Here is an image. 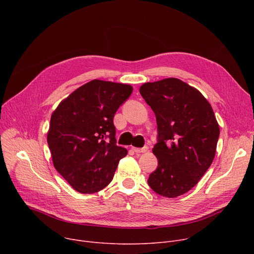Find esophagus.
Instances as JSON below:
<instances>
[{
  "mask_svg": "<svg viewBox=\"0 0 254 254\" xmlns=\"http://www.w3.org/2000/svg\"><path fill=\"white\" fill-rule=\"evenodd\" d=\"M132 150H134V152H136L137 154H139V153H143V152H146L148 150V147H143V148H137V147H132Z\"/></svg>",
  "mask_w": 254,
  "mask_h": 254,
  "instance_id": "obj_1",
  "label": "esophagus"
}]
</instances>
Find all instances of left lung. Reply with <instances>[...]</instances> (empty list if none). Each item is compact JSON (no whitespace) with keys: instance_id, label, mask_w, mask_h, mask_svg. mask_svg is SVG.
I'll return each mask as SVG.
<instances>
[{"instance_id":"left-lung-1","label":"left lung","mask_w":254,"mask_h":254,"mask_svg":"<svg viewBox=\"0 0 254 254\" xmlns=\"http://www.w3.org/2000/svg\"><path fill=\"white\" fill-rule=\"evenodd\" d=\"M140 93L155 114L158 165L148 178L156 193L176 197L190 190L214 159L219 126L206 98L177 78L144 83Z\"/></svg>"}]
</instances>
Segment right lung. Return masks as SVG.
Segmentation results:
<instances>
[{
    "label": "right lung",
    "mask_w": 254,
    "mask_h": 254,
    "mask_svg": "<svg viewBox=\"0 0 254 254\" xmlns=\"http://www.w3.org/2000/svg\"><path fill=\"white\" fill-rule=\"evenodd\" d=\"M131 91L128 84L95 79L73 91L53 111L47 132L52 163L78 192L105 189L127 154L116 145L113 118Z\"/></svg>",
    "instance_id": "obj_1"
}]
</instances>
